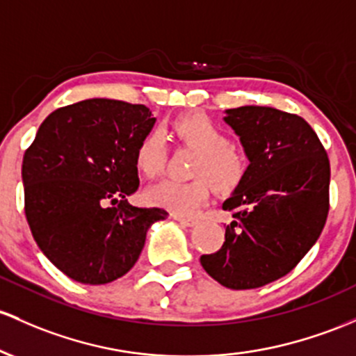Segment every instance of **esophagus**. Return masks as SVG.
Instances as JSON below:
<instances>
[{
    "mask_svg": "<svg viewBox=\"0 0 356 356\" xmlns=\"http://www.w3.org/2000/svg\"><path fill=\"white\" fill-rule=\"evenodd\" d=\"M174 220L181 222L182 226H196L197 225L196 218H186V216H177V214H174Z\"/></svg>",
    "mask_w": 356,
    "mask_h": 356,
    "instance_id": "esophagus-1",
    "label": "esophagus"
}]
</instances>
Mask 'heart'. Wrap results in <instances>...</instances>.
Listing matches in <instances>:
<instances>
[{"instance_id":"b5f03b06","label":"heart","mask_w":356,"mask_h":356,"mask_svg":"<svg viewBox=\"0 0 356 356\" xmlns=\"http://www.w3.org/2000/svg\"><path fill=\"white\" fill-rule=\"evenodd\" d=\"M172 131L182 145L197 152L193 162L191 181L159 182L147 191V201L177 216L193 214L208 201L211 184L218 193H233L243 182L248 160L243 152L232 145L229 136L213 120L201 113H189L174 120ZM165 165V145L162 135L152 130L138 142L135 167L143 177H157Z\"/></svg>"}]
</instances>
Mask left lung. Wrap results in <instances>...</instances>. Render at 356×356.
I'll return each mask as SVG.
<instances>
[{
    "label": "left lung",
    "instance_id": "1",
    "mask_svg": "<svg viewBox=\"0 0 356 356\" xmlns=\"http://www.w3.org/2000/svg\"><path fill=\"white\" fill-rule=\"evenodd\" d=\"M250 160L222 209L225 243L201 257L221 286L257 289L289 273L321 235L330 211V159L306 120L268 106L226 109Z\"/></svg>",
    "mask_w": 356,
    "mask_h": 356
}]
</instances>
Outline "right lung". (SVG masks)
Instances as JSON below:
<instances>
[{"label":"right lung","instance_id":"obj_1","mask_svg":"<svg viewBox=\"0 0 356 356\" xmlns=\"http://www.w3.org/2000/svg\"><path fill=\"white\" fill-rule=\"evenodd\" d=\"M145 104L79 101L44 120L23 155L25 216L38 248L81 284H108L138 260L167 211L128 202L138 189L135 150L154 128Z\"/></svg>","mask_w":356,"mask_h":356}]
</instances>
